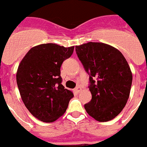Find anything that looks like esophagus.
I'll return each instance as SVG.
<instances>
[{
  "mask_svg": "<svg viewBox=\"0 0 147 147\" xmlns=\"http://www.w3.org/2000/svg\"><path fill=\"white\" fill-rule=\"evenodd\" d=\"M81 88L80 87V86H77V87H75V92L76 93L80 92V91H81Z\"/></svg>",
  "mask_w": 147,
  "mask_h": 147,
  "instance_id": "esophagus-1",
  "label": "esophagus"
}]
</instances>
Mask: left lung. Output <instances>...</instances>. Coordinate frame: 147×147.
Masks as SVG:
<instances>
[{
  "label": "left lung",
  "instance_id": "1",
  "mask_svg": "<svg viewBox=\"0 0 147 147\" xmlns=\"http://www.w3.org/2000/svg\"><path fill=\"white\" fill-rule=\"evenodd\" d=\"M76 54L89 75L92 100L84 105L100 122L113 119L127 104L132 75L124 56L112 46L89 42L75 47Z\"/></svg>",
  "mask_w": 147,
  "mask_h": 147
}]
</instances>
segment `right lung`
<instances>
[{
    "instance_id": "right-lung-1",
    "label": "right lung",
    "mask_w": 147,
    "mask_h": 147,
    "mask_svg": "<svg viewBox=\"0 0 147 147\" xmlns=\"http://www.w3.org/2000/svg\"><path fill=\"white\" fill-rule=\"evenodd\" d=\"M74 47L44 43L32 48L19 64L16 80L24 105L38 120L50 123L64 114L73 93L61 84V66Z\"/></svg>"
}]
</instances>
